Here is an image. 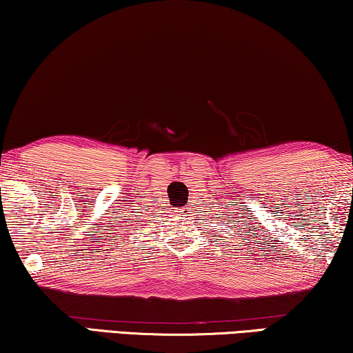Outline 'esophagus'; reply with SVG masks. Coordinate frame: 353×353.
<instances>
[{"label": "esophagus", "instance_id": "esophagus-1", "mask_svg": "<svg viewBox=\"0 0 353 353\" xmlns=\"http://www.w3.org/2000/svg\"><path fill=\"white\" fill-rule=\"evenodd\" d=\"M182 210H188V208H183ZM185 214H188V212H185Z\"/></svg>", "mask_w": 353, "mask_h": 353}]
</instances>
